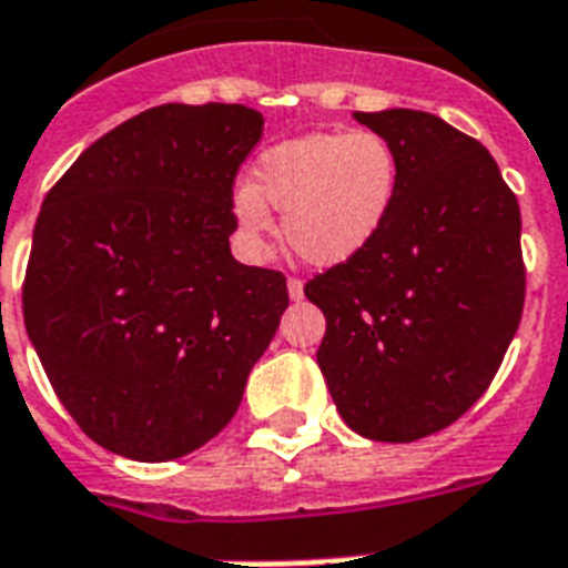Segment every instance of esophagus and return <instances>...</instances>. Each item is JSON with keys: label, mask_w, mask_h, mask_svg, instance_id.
I'll return each instance as SVG.
<instances>
[{"label": "esophagus", "mask_w": 568, "mask_h": 568, "mask_svg": "<svg viewBox=\"0 0 568 568\" xmlns=\"http://www.w3.org/2000/svg\"><path fill=\"white\" fill-rule=\"evenodd\" d=\"M287 290H290V298H302L305 296V281L296 278V275H290Z\"/></svg>", "instance_id": "obj_1"}]
</instances>
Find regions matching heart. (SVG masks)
Wrapping results in <instances>:
<instances>
[{"label": "heart", "instance_id": "1", "mask_svg": "<svg viewBox=\"0 0 568 568\" xmlns=\"http://www.w3.org/2000/svg\"><path fill=\"white\" fill-rule=\"evenodd\" d=\"M398 161L375 131L311 134L261 155L255 187L237 193V216L248 234H266L284 211L290 246L311 263L352 257L384 222L396 193Z\"/></svg>", "mask_w": 568, "mask_h": 568}]
</instances>
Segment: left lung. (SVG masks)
Wrapping results in <instances>:
<instances>
[{"label": "left lung", "instance_id": "8db88e82", "mask_svg": "<svg viewBox=\"0 0 568 568\" xmlns=\"http://www.w3.org/2000/svg\"><path fill=\"white\" fill-rule=\"evenodd\" d=\"M398 161L369 243L313 275L316 352L361 437L413 443L448 428L496 378L525 307L516 193L478 140L434 113H355Z\"/></svg>", "mask_w": 568, "mask_h": 568}]
</instances>
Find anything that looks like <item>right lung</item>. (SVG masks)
Here are the masks:
<instances>
[{
  "mask_svg": "<svg viewBox=\"0 0 568 568\" xmlns=\"http://www.w3.org/2000/svg\"><path fill=\"white\" fill-rule=\"evenodd\" d=\"M263 116L158 104L88 146L43 199L22 316L54 396L93 443L175 460L216 437L290 305L231 257L234 181Z\"/></svg>",
  "mask_w": 568,
  "mask_h": 568,
  "instance_id": "right-lung-1",
  "label": "right lung"
}]
</instances>
